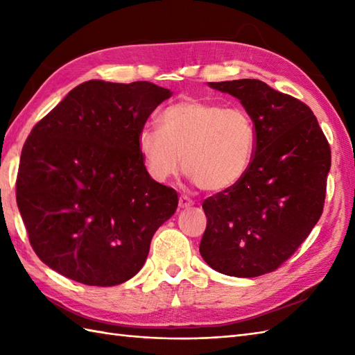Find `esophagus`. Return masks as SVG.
I'll return each mask as SVG.
<instances>
[{
    "label": "esophagus",
    "instance_id": "34e87169",
    "mask_svg": "<svg viewBox=\"0 0 355 355\" xmlns=\"http://www.w3.org/2000/svg\"><path fill=\"white\" fill-rule=\"evenodd\" d=\"M192 205H193V201H192V198L187 197V195H182V197H180V200H178V206L182 209L191 207Z\"/></svg>",
    "mask_w": 355,
    "mask_h": 355
}]
</instances>
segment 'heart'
Returning <instances> with one entry per match:
<instances>
[{"instance_id": "b5f03b06", "label": "heart", "mask_w": 355, "mask_h": 355, "mask_svg": "<svg viewBox=\"0 0 355 355\" xmlns=\"http://www.w3.org/2000/svg\"><path fill=\"white\" fill-rule=\"evenodd\" d=\"M137 146L149 175L166 182L182 168L200 189L223 192L250 168L256 130L243 108L183 99L160 114V128L143 126Z\"/></svg>"}]
</instances>
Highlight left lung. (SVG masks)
I'll return each mask as SVG.
<instances>
[{
  "mask_svg": "<svg viewBox=\"0 0 355 355\" xmlns=\"http://www.w3.org/2000/svg\"><path fill=\"white\" fill-rule=\"evenodd\" d=\"M209 85L244 105L254 123L256 149L245 175L202 202L207 225L200 253L223 275L256 277L281 267L318 224L329 143L308 105L266 82Z\"/></svg>",
  "mask_w": 355,
  "mask_h": 355,
  "instance_id": "left-lung-1",
  "label": "left lung"
}]
</instances>
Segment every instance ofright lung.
<instances>
[{
	"label": "right lung",
	"mask_w": 355,
	"mask_h": 355,
	"mask_svg": "<svg viewBox=\"0 0 355 355\" xmlns=\"http://www.w3.org/2000/svg\"><path fill=\"white\" fill-rule=\"evenodd\" d=\"M171 92L153 82L88 80L30 131L17 202L32 248L73 281L119 285L137 275L178 193L150 178L137 137Z\"/></svg>",
	"instance_id": "add662e5"
}]
</instances>
